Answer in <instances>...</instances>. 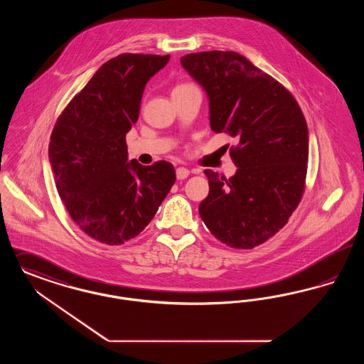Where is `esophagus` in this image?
<instances>
[{"mask_svg": "<svg viewBox=\"0 0 364 364\" xmlns=\"http://www.w3.org/2000/svg\"><path fill=\"white\" fill-rule=\"evenodd\" d=\"M189 176V171L187 168H177L176 169V177L177 180H184Z\"/></svg>", "mask_w": 364, "mask_h": 364, "instance_id": "1", "label": "esophagus"}]
</instances>
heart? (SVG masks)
<instances>
[{"mask_svg": "<svg viewBox=\"0 0 364 364\" xmlns=\"http://www.w3.org/2000/svg\"><path fill=\"white\" fill-rule=\"evenodd\" d=\"M181 87H184V85H181Z\"/></svg>", "mask_w": 364, "mask_h": 364, "instance_id": "b5f03b06", "label": "heart"}]
</instances>
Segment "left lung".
Returning <instances> with one entry per match:
<instances>
[{"label":"left lung","instance_id":"left-lung-1","mask_svg":"<svg viewBox=\"0 0 364 364\" xmlns=\"http://www.w3.org/2000/svg\"><path fill=\"white\" fill-rule=\"evenodd\" d=\"M208 99L210 127L238 141L229 180L210 169L199 214L228 247L252 249L287 223L307 172L309 131L290 92L234 51H204L180 59Z\"/></svg>","mask_w":364,"mask_h":364}]
</instances>
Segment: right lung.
Masks as SVG:
<instances>
[{
    "label": "right lung",
    "mask_w": 364,
    "mask_h": 364,
    "mask_svg": "<svg viewBox=\"0 0 364 364\" xmlns=\"http://www.w3.org/2000/svg\"><path fill=\"white\" fill-rule=\"evenodd\" d=\"M169 55L122 54L105 62L57 120L48 160L59 198L78 228L107 245L141 233L175 184L173 166L129 161L146 84Z\"/></svg>",
    "instance_id": "right-lung-1"
}]
</instances>
